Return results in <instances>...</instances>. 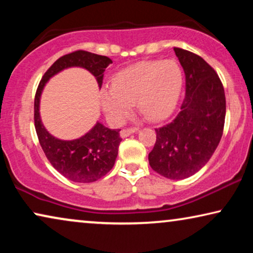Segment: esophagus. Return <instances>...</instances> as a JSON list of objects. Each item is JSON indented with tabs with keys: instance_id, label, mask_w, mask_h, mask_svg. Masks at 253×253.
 <instances>
[{
	"instance_id": "34e87169",
	"label": "esophagus",
	"mask_w": 253,
	"mask_h": 253,
	"mask_svg": "<svg viewBox=\"0 0 253 253\" xmlns=\"http://www.w3.org/2000/svg\"><path fill=\"white\" fill-rule=\"evenodd\" d=\"M137 131V129L136 127H131V129H123V130H121V137L122 138H126V137H129L130 134H132V133H134Z\"/></svg>"
}]
</instances>
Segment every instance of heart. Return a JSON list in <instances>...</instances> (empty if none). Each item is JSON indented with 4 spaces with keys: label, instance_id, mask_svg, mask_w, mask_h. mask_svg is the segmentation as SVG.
Returning a JSON list of instances; mask_svg holds the SVG:
<instances>
[{
    "label": "heart",
    "instance_id": "b5f03b06",
    "mask_svg": "<svg viewBox=\"0 0 253 253\" xmlns=\"http://www.w3.org/2000/svg\"><path fill=\"white\" fill-rule=\"evenodd\" d=\"M182 86L183 72L176 61L139 62L116 72L110 88L100 91V101L112 122L123 121L134 102L147 120L161 121L174 112Z\"/></svg>",
    "mask_w": 253,
    "mask_h": 253
}]
</instances>
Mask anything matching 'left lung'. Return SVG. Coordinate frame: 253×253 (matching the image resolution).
I'll list each match as a JSON object with an SVG mask.
<instances>
[{
  "instance_id": "1",
  "label": "left lung",
  "mask_w": 253,
  "mask_h": 253,
  "mask_svg": "<svg viewBox=\"0 0 253 253\" xmlns=\"http://www.w3.org/2000/svg\"><path fill=\"white\" fill-rule=\"evenodd\" d=\"M185 74L181 110L155 129L157 141L148 154L154 171L170 179L195 175L216 150L223 132L226 96L219 76L198 55L174 48Z\"/></svg>"
}]
</instances>
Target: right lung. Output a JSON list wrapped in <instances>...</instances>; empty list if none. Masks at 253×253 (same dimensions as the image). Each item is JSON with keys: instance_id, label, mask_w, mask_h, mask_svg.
I'll use <instances>...</instances> for the list:
<instances>
[{"instance_id": "1", "label": "right lung", "mask_w": 253, "mask_h": 253, "mask_svg": "<svg viewBox=\"0 0 253 253\" xmlns=\"http://www.w3.org/2000/svg\"><path fill=\"white\" fill-rule=\"evenodd\" d=\"M110 63H113V61L107 56L85 50L74 51L55 61L38 86L34 99V126L40 145L51 166L72 182H95L114 167L122 140L120 137L121 129H108L103 124L96 122L95 126L81 138L72 140L58 139L48 132L41 121L39 112L41 93L53 76L72 67L88 70L95 77L99 87H101L103 72Z\"/></svg>"}]
</instances>
